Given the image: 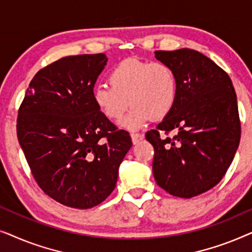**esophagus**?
<instances>
[{
  "label": "esophagus",
  "mask_w": 252,
  "mask_h": 252,
  "mask_svg": "<svg viewBox=\"0 0 252 252\" xmlns=\"http://www.w3.org/2000/svg\"><path fill=\"white\" fill-rule=\"evenodd\" d=\"M130 137H132V141H133L134 144L139 143L140 141L143 140V135H142V134H140V133H130Z\"/></svg>",
  "instance_id": "esophagus-1"
}]
</instances>
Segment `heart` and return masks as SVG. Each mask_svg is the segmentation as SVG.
I'll use <instances>...</instances> for the list:
<instances>
[{"label":"heart","mask_w":252,"mask_h":252,"mask_svg":"<svg viewBox=\"0 0 252 252\" xmlns=\"http://www.w3.org/2000/svg\"><path fill=\"white\" fill-rule=\"evenodd\" d=\"M108 80L110 86L99 85L94 89V102L113 122L122 119L129 104L133 106L122 123L126 128H140L151 118L163 119L173 109L177 79L165 63L129 58L112 68Z\"/></svg>","instance_id":"heart-1"}]
</instances>
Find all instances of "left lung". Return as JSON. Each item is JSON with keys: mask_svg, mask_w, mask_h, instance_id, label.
Wrapping results in <instances>:
<instances>
[{"mask_svg": "<svg viewBox=\"0 0 252 252\" xmlns=\"http://www.w3.org/2000/svg\"><path fill=\"white\" fill-rule=\"evenodd\" d=\"M155 57L173 71L177 98L146 134L155 149L153 173L168 194L191 198L218 185L235 156L241 137L236 94L228 74L198 51L157 50Z\"/></svg>", "mask_w": 252, "mask_h": 252, "instance_id": "left-lung-1", "label": "left lung"}]
</instances>
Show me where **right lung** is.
Instances as JSON below:
<instances>
[{"label": "right lung", "instance_id": "1", "mask_svg": "<svg viewBox=\"0 0 252 252\" xmlns=\"http://www.w3.org/2000/svg\"><path fill=\"white\" fill-rule=\"evenodd\" d=\"M104 54L58 60L34 75L17 119V136L39 187L61 204L91 209L116 187L132 147L94 102Z\"/></svg>", "mask_w": 252, "mask_h": 252}]
</instances>
